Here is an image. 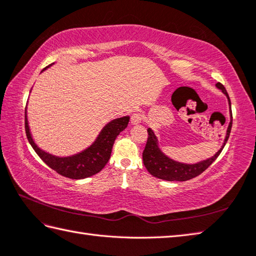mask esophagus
Returning a JSON list of instances; mask_svg holds the SVG:
<instances>
[{
    "label": "esophagus",
    "mask_w": 256,
    "mask_h": 256,
    "mask_svg": "<svg viewBox=\"0 0 256 256\" xmlns=\"http://www.w3.org/2000/svg\"><path fill=\"white\" fill-rule=\"evenodd\" d=\"M143 120V115L141 113H134L131 116V123L132 124H140Z\"/></svg>",
    "instance_id": "obj_1"
}]
</instances>
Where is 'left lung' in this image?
<instances>
[{"instance_id": "1", "label": "left lung", "mask_w": 256, "mask_h": 256, "mask_svg": "<svg viewBox=\"0 0 256 256\" xmlns=\"http://www.w3.org/2000/svg\"><path fill=\"white\" fill-rule=\"evenodd\" d=\"M216 88L222 90V92L226 95L230 104V112H231V122L228 124L226 136H225L224 143L222 148L214 154V156L210 158L208 160H204L202 162L195 163V164H185L174 161V160L168 158L161 150L158 148V138L155 136L154 132L151 128H148V142L145 145V148L143 151V163L145 168L148 171L150 174H152L153 176L165 180V181H188L195 176H198L201 173H203L210 165H211L215 160L218 158L220 153L222 152L223 148L226 144L230 133H231L232 128V110H231V100L228 98V94L226 90L223 86V84L216 83Z\"/></svg>"}]
</instances>
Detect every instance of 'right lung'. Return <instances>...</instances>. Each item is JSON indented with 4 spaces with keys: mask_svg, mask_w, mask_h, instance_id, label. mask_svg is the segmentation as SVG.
I'll return each mask as SVG.
<instances>
[{
    "mask_svg": "<svg viewBox=\"0 0 256 256\" xmlns=\"http://www.w3.org/2000/svg\"><path fill=\"white\" fill-rule=\"evenodd\" d=\"M51 65H48V66H51ZM128 121L130 116L113 120L105 125L91 146L85 148L81 153L65 158H58L46 153L34 143L31 132H30L26 112H25V133H26L28 142L34 151L48 166L65 178L82 180L98 173L106 165L110 158H111L115 138L123 130L126 128Z\"/></svg>",
    "mask_w": 256,
    "mask_h": 256,
    "instance_id": "obj_1",
    "label": "right lung"
}]
</instances>
